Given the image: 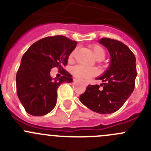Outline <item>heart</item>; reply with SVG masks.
Listing matches in <instances>:
<instances>
[{
	"label": "heart",
	"instance_id": "heart-1",
	"mask_svg": "<svg viewBox=\"0 0 151 151\" xmlns=\"http://www.w3.org/2000/svg\"><path fill=\"white\" fill-rule=\"evenodd\" d=\"M92 50L93 52L94 56L98 60H104L105 57V51L104 49L99 45H93L92 46ZM76 53V50L72 51L70 54V59L74 58ZM72 73L75 77L83 80H88L91 77H93L96 74V71L93 68L85 65H77L72 68Z\"/></svg>",
	"mask_w": 151,
	"mask_h": 151
}]
</instances>
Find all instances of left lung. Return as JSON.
<instances>
[{
    "mask_svg": "<svg viewBox=\"0 0 151 151\" xmlns=\"http://www.w3.org/2000/svg\"><path fill=\"white\" fill-rule=\"evenodd\" d=\"M99 43L109 51L110 64L103 75L97 78L102 80V84L88 85L80 100L91 110L105 115L118 110L134 91L136 58L130 49L120 41L102 38Z\"/></svg>",
    "mask_w": 151,
    "mask_h": 151,
    "instance_id": "8db88e82",
    "label": "left lung"
}]
</instances>
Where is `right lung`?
<instances>
[{
    "instance_id": "1",
    "label": "right lung",
    "mask_w": 151,
    "mask_h": 151,
    "mask_svg": "<svg viewBox=\"0 0 151 151\" xmlns=\"http://www.w3.org/2000/svg\"><path fill=\"white\" fill-rule=\"evenodd\" d=\"M77 44L66 36H48L33 44L23 55L16 75L17 93L28 114L42 116L55 106L59 85L73 81L63 67ZM54 67L63 70L64 76L53 80L50 71Z\"/></svg>"
}]
</instances>
